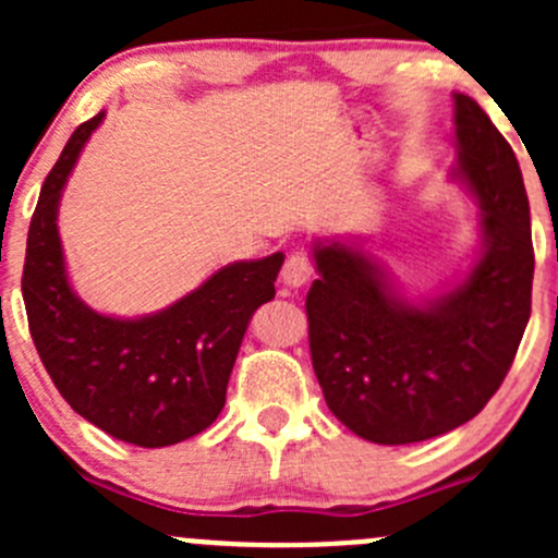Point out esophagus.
Returning a JSON list of instances; mask_svg holds the SVG:
<instances>
[{"label":"esophagus","mask_w":558,"mask_h":558,"mask_svg":"<svg viewBox=\"0 0 558 558\" xmlns=\"http://www.w3.org/2000/svg\"><path fill=\"white\" fill-rule=\"evenodd\" d=\"M311 258H307L305 253H294V256H289V262L283 264V269H280V283L289 286V289H302V286L311 280Z\"/></svg>","instance_id":"1"}]
</instances>
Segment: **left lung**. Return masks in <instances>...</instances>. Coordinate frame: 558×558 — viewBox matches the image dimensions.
Instances as JSON below:
<instances>
[{"mask_svg":"<svg viewBox=\"0 0 558 558\" xmlns=\"http://www.w3.org/2000/svg\"><path fill=\"white\" fill-rule=\"evenodd\" d=\"M453 180L477 205L481 251L442 294L410 302L362 243H313L311 359L331 413L378 446L475 418L513 364L532 313V223L521 167L483 107L453 94Z\"/></svg>","mask_w":558,"mask_h":558,"instance_id":"1","label":"left lung"}]
</instances>
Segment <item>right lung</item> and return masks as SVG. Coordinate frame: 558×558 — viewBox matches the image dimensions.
Here are the masks:
<instances>
[{
    "label": "right lung",
    "instance_id": "right-lung-1",
    "mask_svg": "<svg viewBox=\"0 0 558 558\" xmlns=\"http://www.w3.org/2000/svg\"><path fill=\"white\" fill-rule=\"evenodd\" d=\"M102 118L75 129L45 178L21 291L39 359L70 408L116 440L165 448L205 432L223 410L245 329L275 296L283 253L227 264L159 313L92 311L72 291L56 221L66 178Z\"/></svg>",
    "mask_w": 558,
    "mask_h": 558
}]
</instances>
